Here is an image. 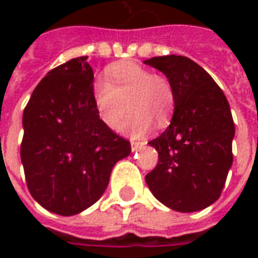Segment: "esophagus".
I'll return each instance as SVG.
<instances>
[{"label": "esophagus", "mask_w": 258, "mask_h": 258, "mask_svg": "<svg viewBox=\"0 0 258 258\" xmlns=\"http://www.w3.org/2000/svg\"><path fill=\"white\" fill-rule=\"evenodd\" d=\"M145 145V142H137V141H131V149L133 152H137L140 151L142 146Z\"/></svg>", "instance_id": "1"}]
</instances>
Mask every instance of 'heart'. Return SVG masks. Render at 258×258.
<instances>
[{"mask_svg": "<svg viewBox=\"0 0 258 258\" xmlns=\"http://www.w3.org/2000/svg\"><path fill=\"white\" fill-rule=\"evenodd\" d=\"M94 106L107 128L116 130L127 105L130 113L120 131L131 138H142L156 123L163 127L170 121L175 107V91L163 74H153L135 62H118L106 70L105 80L94 84Z\"/></svg>", "mask_w": 258, "mask_h": 258, "instance_id": "b5f03b06", "label": "heart"}]
</instances>
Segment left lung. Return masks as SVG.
Segmentation results:
<instances>
[{
  "mask_svg": "<svg viewBox=\"0 0 258 258\" xmlns=\"http://www.w3.org/2000/svg\"><path fill=\"white\" fill-rule=\"evenodd\" d=\"M144 63L160 70L175 91L171 123L149 142L159 152V163L146 174V184L173 210H203L220 198L232 166L235 124L229 103L192 59L167 55Z\"/></svg>",
  "mask_w": 258,
  "mask_h": 258,
  "instance_id": "left-lung-1",
  "label": "left lung"
}]
</instances>
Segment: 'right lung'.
<instances>
[{"label": "right lung", "mask_w": 258, "mask_h": 258, "mask_svg": "<svg viewBox=\"0 0 258 258\" xmlns=\"http://www.w3.org/2000/svg\"><path fill=\"white\" fill-rule=\"evenodd\" d=\"M88 56L70 59L38 83L23 112L20 159L36 202L59 216L99 200L131 145L102 123L94 106Z\"/></svg>", "instance_id": "1"}]
</instances>
